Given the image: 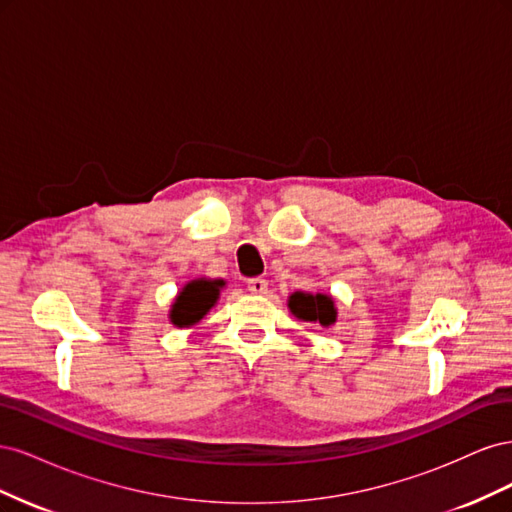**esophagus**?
Masks as SVG:
<instances>
[{
	"instance_id": "34e87169",
	"label": "esophagus",
	"mask_w": 512,
	"mask_h": 512,
	"mask_svg": "<svg viewBox=\"0 0 512 512\" xmlns=\"http://www.w3.org/2000/svg\"><path fill=\"white\" fill-rule=\"evenodd\" d=\"M247 290L252 294H267L269 282L262 280V277H252V280H247Z\"/></svg>"
}]
</instances>
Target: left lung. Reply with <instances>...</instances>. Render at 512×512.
<instances>
[{
	"mask_svg": "<svg viewBox=\"0 0 512 512\" xmlns=\"http://www.w3.org/2000/svg\"><path fill=\"white\" fill-rule=\"evenodd\" d=\"M288 307L297 318L320 324V327H329V324L335 322V305L329 294L294 292L288 301Z\"/></svg>",
	"mask_w": 512,
	"mask_h": 512,
	"instance_id": "8db88e82",
	"label": "left lung"
}]
</instances>
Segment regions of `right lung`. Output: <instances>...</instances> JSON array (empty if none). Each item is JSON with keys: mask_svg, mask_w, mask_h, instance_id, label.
Instances as JSON below:
<instances>
[{"mask_svg": "<svg viewBox=\"0 0 512 512\" xmlns=\"http://www.w3.org/2000/svg\"><path fill=\"white\" fill-rule=\"evenodd\" d=\"M222 282H207V280H198L185 286L179 297L173 305V312H170V320L177 327H190V324H196L200 318H203L213 303L218 301Z\"/></svg>", "mask_w": 512, "mask_h": 512, "instance_id": "add662e5", "label": "right lung"}]
</instances>
